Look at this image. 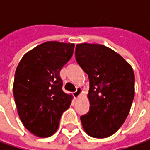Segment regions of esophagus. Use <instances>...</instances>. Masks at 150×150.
<instances>
[{"label":"esophagus","instance_id":"obj_1","mask_svg":"<svg viewBox=\"0 0 150 150\" xmlns=\"http://www.w3.org/2000/svg\"><path fill=\"white\" fill-rule=\"evenodd\" d=\"M82 91H83V88H80V87H78V88H77V90L73 93V96H74L76 98H78V97L81 95Z\"/></svg>","mask_w":150,"mask_h":150}]
</instances>
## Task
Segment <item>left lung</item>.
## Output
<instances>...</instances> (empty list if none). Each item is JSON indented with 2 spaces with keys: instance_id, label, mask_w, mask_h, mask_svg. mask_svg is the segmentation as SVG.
<instances>
[{
  "instance_id": "obj_1",
  "label": "left lung",
  "mask_w": 150,
  "mask_h": 150,
  "mask_svg": "<svg viewBox=\"0 0 150 150\" xmlns=\"http://www.w3.org/2000/svg\"><path fill=\"white\" fill-rule=\"evenodd\" d=\"M75 57L89 78V112L81 116L85 132L103 139L117 132L134 97L132 67L113 50L99 44H78Z\"/></svg>"
}]
</instances>
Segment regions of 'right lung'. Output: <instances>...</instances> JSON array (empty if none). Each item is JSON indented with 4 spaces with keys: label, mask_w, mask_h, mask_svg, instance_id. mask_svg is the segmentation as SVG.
<instances>
[{
    "label": "right lung",
    "mask_w": 150,
    "mask_h": 150,
    "mask_svg": "<svg viewBox=\"0 0 150 150\" xmlns=\"http://www.w3.org/2000/svg\"><path fill=\"white\" fill-rule=\"evenodd\" d=\"M73 43L47 42L23 56L15 73L13 94L21 120L34 135L45 138L58 129L72 96L62 91L60 71L71 59Z\"/></svg>",
    "instance_id": "add662e5"
}]
</instances>
